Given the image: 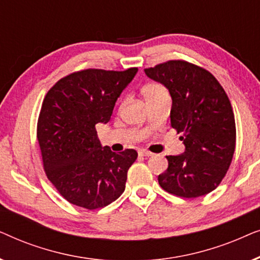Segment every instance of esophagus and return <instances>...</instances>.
<instances>
[{"label":"esophagus","instance_id":"esophagus-1","mask_svg":"<svg viewBox=\"0 0 260 260\" xmlns=\"http://www.w3.org/2000/svg\"><path fill=\"white\" fill-rule=\"evenodd\" d=\"M138 155L144 156V157H149V156H152V152L145 150V149H140V150H138Z\"/></svg>","mask_w":260,"mask_h":260}]
</instances>
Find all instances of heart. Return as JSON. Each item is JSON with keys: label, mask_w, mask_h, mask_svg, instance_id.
I'll return each mask as SVG.
<instances>
[{"label": "heart", "mask_w": 260, "mask_h": 260, "mask_svg": "<svg viewBox=\"0 0 260 260\" xmlns=\"http://www.w3.org/2000/svg\"><path fill=\"white\" fill-rule=\"evenodd\" d=\"M142 93L144 95V99L147 103L154 102L156 99L169 97L168 91L167 88L161 84H149L143 88Z\"/></svg>", "instance_id": "obj_1"}]
</instances>
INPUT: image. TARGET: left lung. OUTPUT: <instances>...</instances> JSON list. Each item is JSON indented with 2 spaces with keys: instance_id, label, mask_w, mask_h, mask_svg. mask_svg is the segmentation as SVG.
Segmentation results:
<instances>
[{
  "instance_id": "left-lung-1",
  "label": "left lung",
  "mask_w": 260,
  "mask_h": 260,
  "mask_svg": "<svg viewBox=\"0 0 260 260\" xmlns=\"http://www.w3.org/2000/svg\"><path fill=\"white\" fill-rule=\"evenodd\" d=\"M144 72L169 90L170 123L186 147L183 154L166 156L168 169L158 175L159 186L188 199L211 193L225 177L236 149V120L225 90L207 70L183 60Z\"/></svg>"
}]
</instances>
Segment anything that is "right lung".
Wrapping results in <instances>:
<instances>
[{
    "label": "right lung",
    "mask_w": 260,
    "mask_h": 260,
    "mask_svg": "<svg viewBox=\"0 0 260 260\" xmlns=\"http://www.w3.org/2000/svg\"><path fill=\"white\" fill-rule=\"evenodd\" d=\"M138 69H88L56 81L42 102L37 137L44 169L60 195L86 209L105 207L125 189L137 151L102 147L95 124L111 118L116 101Z\"/></svg>",
    "instance_id": "1"
}]
</instances>
